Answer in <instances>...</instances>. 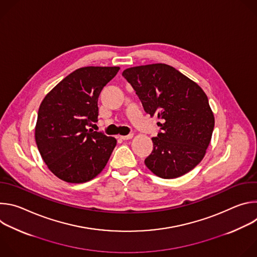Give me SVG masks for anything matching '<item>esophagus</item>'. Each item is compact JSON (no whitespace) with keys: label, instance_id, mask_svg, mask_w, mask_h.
I'll return each instance as SVG.
<instances>
[{"label":"esophagus","instance_id":"1","mask_svg":"<svg viewBox=\"0 0 257 257\" xmlns=\"http://www.w3.org/2000/svg\"><path fill=\"white\" fill-rule=\"evenodd\" d=\"M132 137H133V133L128 134V135H122V136H120V138L123 139V140H128V139H131Z\"/></svg>","mask_w":257,"mask_h":257}]
</instances>
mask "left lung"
Instances as JSON below:
<instances>
[{
    "mask_svg": "<svg viewBox=\"0 0 257 257\" xmlns=\"http://www.w3.org/2000/svg\"><path fill=\"white\" fill-rule=\"evenodd\" d=\"M122 75L144 111L161 122L154 150L144 164L155 175L174 179L194 169L208 148L214 117L201 87L167 64L131 67Z\"/></svg>",
    "mask_w": 257,
    "mask_h": 257,
    "instance_id": "obj_1",
    "label": "left lung"
}]
</instances>
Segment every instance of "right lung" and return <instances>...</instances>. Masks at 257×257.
<instances>
[{"label": "right lung", "mask_w": 257, "mask_h": 257, "mask_svg": "<svg viewBox=\"0 0 257 257\" xmlns=\"http://www.w3.org/2000/svg\"><path fill=\"white\" fill-rule=\"evenodd\" d=\"M120 67H82L65 77L43 99L35 125L40 154L59 179L84 183L105 167L117 140L87 129L97 122V100Z\"/></svg>", "instance_id": "right-lung-1"}]
</instances>
